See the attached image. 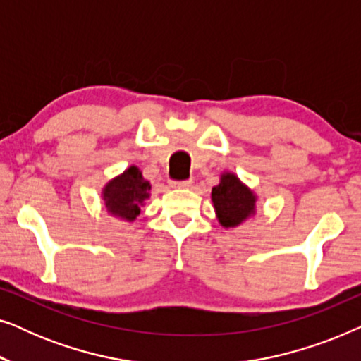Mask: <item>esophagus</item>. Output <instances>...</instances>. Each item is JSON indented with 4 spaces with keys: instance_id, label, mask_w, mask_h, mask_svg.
I'll return each mask as SVG.
<instances>
[{
    "instance_id": "esophagus-1",
    "label": "esophagus",
    "mask_w": 361,
    "mask_h": 361,
    "mask_svg": "<svg viewBox=\"0 0 361 361\" xmlns=\"http://www.w3.org/2000/svg\"><path fill=\"white\" fill-rule=\"evenodd\" d=\"M169 185L172 189H189L192 185V180H171Z\"/></svg>"
}]
</instances>
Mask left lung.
Returning a JSON list of instances; mask_svg holds the SVG:
<instances>
[{
    "mask_svg": "<svg viewBox=\"0 0 361 361\" xmlns=\"http://www.w3.org/2000/svg\"><path fill=\"white\" fill-rule=\"evenodd\" d=\"M258 195L233 172H221L219 185L212 189V204L224 228H236L256 214Z\"/></svg>",
    "mask_w": 361,
    "mask_h": 361,
    "instance_id": "1",
    "label": "left lung"
}]
</instances>
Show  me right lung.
<instances>
[{
  "instance_id": "right-lung-1",
  "label": "right lung",
  "mask_w": 361,
  "mask_h": 361,
  "mask_svg": "<svg viewBox=\"0 0 361 361\" xmlns=\"http://www.w3.org/2000/svg\"><path fill=\"white\" fill-rule=\"evenodd\" d=\"M149 190V180L142 177L140 167L130 166L103 185L102 199L105 202L108 214L131 224L140 215L145 202L151 197Z\"/></svg>"
}]
</instances>
